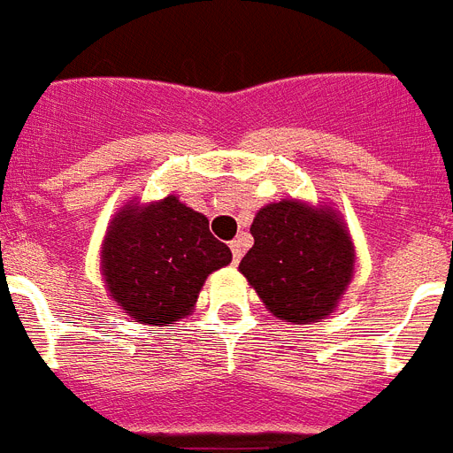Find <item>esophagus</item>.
Segmentation results:
<instances>
[{
	"label": "esophagus",
	"instance_id": "obj_1",
	"mask_svg": "<svg viewBox=\"0 0 453 453\" xmlns=\"http://www.w3.org/2000/svg\"><path fill=\"white\" fill-rule=\"evenodd\" d=\"M230 251H233V261L240 263L242 254H244V249H242V240H233V242H230Z\"/></svg>",
	"mask_w": 453,
	"mask_h": 453
}]
</instances>
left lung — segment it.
<instances>
[{
	"label": "left lung",
	"instance_id": "1",
	"mask_svg": "<svg viewBox=\"0 0 453 453\" xmlns=\"http://www.w3.org/2000/svg\"><path fill=\"white\" fill-rule=\"evenodd\" d=\"M254 247L240 270L270 312L287 322H315L336 308L352 277L355 249L331 211L284 199L256 213Z\"/></svg>",
	"mask_w": 453,
	"mask_h": 453
}]
</instances>
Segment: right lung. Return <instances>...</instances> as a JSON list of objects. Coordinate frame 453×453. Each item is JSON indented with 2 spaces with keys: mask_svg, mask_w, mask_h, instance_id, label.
<instances>
[{
  "mask_svg": "<svg viewBox=\"0 0 453 453\" xmlns=\"http://www.w3.org/2000/svg\"><path fill=\"white\" fill-rule=\"evenodd\" d=\"M233 261L209 220L176 197L145 209L129 206L103 244L110 296L141 324H173L188 315L213 270Z\"/></svg>",
  "mask_w": 453,
  "mask_h": 453,
  "instance_id": "1",
  "label": "right lung"
}]
</instances>
